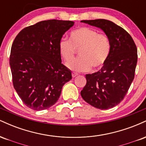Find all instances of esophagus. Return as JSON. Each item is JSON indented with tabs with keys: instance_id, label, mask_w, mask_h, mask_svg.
I'll use <instances>...</instances> for the list:
<instances>
[{
	"instance_id": "34e87169",
	"label": "esophagus",
	"mask_w": 146,
	"mask_h": 146,
	"mask_svg": "<svg viewBox=\"0 0 146 146\" xmlns=\"http://www.w3.org/2000/svg\"><path fill=\"white\" fill-rule=\"evenodd\" d=\"M78 75V73H72V77H73V78H75V77H76Z\"/></svg>"
}]
</instances>
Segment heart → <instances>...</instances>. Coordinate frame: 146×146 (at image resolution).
I'll list each match as a JSON object with an SVG mask.
<instances>
[{
  "mask_svg": "<svg viewBox=\"0 0 146 146\" xmlns=\"http://www.w3.org/2000/svg\"><path fill=\"white\" fill-rule=\"evenodd\" d=\"M110 44L109 39L104 33H100L95 29L83 27L70 33V40H60L59 51L66 63L73 59L79 51L80 58L68 64L73 71H88L102 68L109 56Z\"/></svg>",
  "mask_w": 146,
  "mask_h": 146,
  "instance_id": "heart-1",
  "label": "heart"
}]
</instances>
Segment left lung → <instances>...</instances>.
Here are the masks:
<instances>
[{"mask_svg":"<svg viewBox=\"0 0 146 146\" xmlns=\"http://www.w3.org/2000/svg\"><path fill=\"white\" fill-rule=\"evenodd\" d=\"M81 22L103 30L110 44L109 56L101 69L86 75V84L81 96L93 107L109 109L123 100L135 78L136 44L125 29L113 22L105 19Z\"/></svg>","mask_w":146,"mask_h":146,"instance_id":"1","label":"left lung"}]
</instances>
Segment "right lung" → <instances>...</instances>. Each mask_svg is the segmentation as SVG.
I'll return each mask as SVG.
<instances>
[{
	"mask_svg": "<svg viewBox=\"0 0 146 146\" xmlns=\"http://www.w3.org/2000/svg\"><path fill=\"white\" fill-rule=\"evenodd\" d=\"M74 22L43 21L27 27L15 38L9 64L13 85L31 109H47L56 103L71 72L62 64L59 42Z\"/></svg>",
	"mask_w": 146,
	"mask_h": 146,
	"instance_id": "add662e5",
	"label": "right lung"
}]
</instances>
